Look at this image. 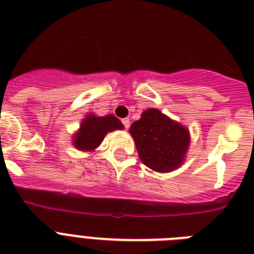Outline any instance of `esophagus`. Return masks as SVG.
<instances>
[{
    "label": "esophagus",
    "instance_id": "esophagus-1",
    "mask_svg": "<svg viewBox=\"0 0 254 254\" xmlns=\"http://www.w3.org/2000/svg\"><path fill=\"white\" fill-rule=\"evenodd\" d=\"M123 124H124V127L127 129V127H130V120H129V119H123Z\"/></svg>",
    "mask_w": 254,
    "mask_h": 254
}]
</instances>
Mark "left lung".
<instances>
[{
    "label": "left lung",
    "instance_id": "obj_1",
    "mask_svg": "<svg viewBox=\"0 0 254 254\" xmlns=\"http://www.w3.org/2000/svg\"><path fill=\"white\" fill-rule=\"evenodd\" d=\"M129 133L141 162L152 171L168 174L185 162L190 145L189 129L159 109L143 111L141 119L131 124Z\"/></svg>",
    "mask_w": 254,
    "mask_h": 254
}]
</instances>
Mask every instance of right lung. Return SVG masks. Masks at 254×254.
Masks as SVG:
<instances>
[{"label": "right lung", "mask_w": 254, "mask_h": 254, "mask_svg": "<svg viewBox=\"0 0 254 254\" xmlns=\"http://www.w3.org/2000/svg\"><path fill=\"white\" fill-rule=\"evenodd\" d=\"M123 129V123L113 115L96 116L95 113H87L80 123L79 129L73 134L71 143L79 151L92 152L100 146L107 134Z\"/></svg>", "instance_id": "obj_1"}]
</instances>
